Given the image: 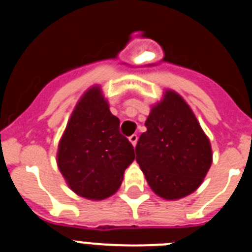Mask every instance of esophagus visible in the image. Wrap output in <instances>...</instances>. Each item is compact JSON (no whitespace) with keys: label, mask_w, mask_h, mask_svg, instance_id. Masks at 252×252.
Masks as SVG:
<instances>
[{"label":"esophagus","mask_w":252,"mask_h":252,"mask_svg":"<svg viewBox=\"0 0 252 252\" xmlns=\"http://www.w3.org/2000/svg\"><path fill=\"white\" fill-rule=\"evenodd\" d=\"M137 139H139V137H137V135H135V133H133V135H131V136L128 137V140H130V142L132 144L133 146H136Z\"/></svg>","instance_id":"1"}]
</instances>
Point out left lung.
Wrapping results in <instances>:
<instances>
[{
	"mask_svg": "<svg viewBox=\"0 0 252 252\" xmlns=\"http://www.w3.org/2000/svg\"><path fill=\"white\" fill-rule=\"evenodd\" d=\"M136 145V161L153 192L174 201L201 186L212 164V149L190 107L166 91L151 108Z\"/></svg>",
	"mask_w": 252,
	"mask_h": 252,
	"instance_id": "1",
	"label": "left lung"
}]
</instances>
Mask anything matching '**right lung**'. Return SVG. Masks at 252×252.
Here are the masks:
<instances>
[{"label":"right lung","instance_id":"add662e5","mask_svg":"<svg viewBox=\"0 0 252 252\" xmlns=\"http://www.w3.org/2000/svg\"><path fill=\"white\" fill-rule=\"evenodd\" d=\"M99 87L87 91L75 106L58 146L60 173L73 192L99 201L120 188L135 159L131 142L120 133Z\"/></svg>","mask_w":252,"mask_h":252}]
</instances>
